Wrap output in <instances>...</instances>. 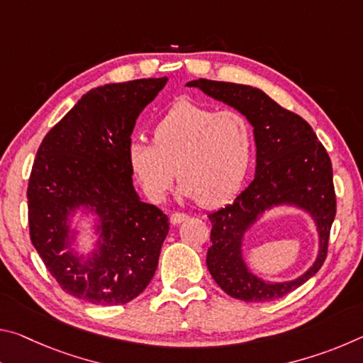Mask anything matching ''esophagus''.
<instances>
[{"label": "esophagus", "instance_id": "1", "mask_svg": "<svg viewBox=\"0 0 363 363\" xmlns=\"http://www.w3.org/2000/svg\"><path fill=\"white\" fill-rule=\"evenodd\" d=\"M189 216L187 214H184V213H173L171 214V224H174V225H177V224H181V223H184V220H186Z\"/></svg>", "mask_w": 363, "mask_h": 363}]
</instances>
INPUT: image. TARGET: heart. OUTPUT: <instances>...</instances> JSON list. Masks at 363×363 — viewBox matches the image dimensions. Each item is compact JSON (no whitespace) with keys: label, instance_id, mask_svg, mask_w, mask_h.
I'll use <instances>...</instances> for the list:
<instances>
[{"label":"heart","instance_id":"obj_1","mask_svg":"<svg viewBox=\"0 0 363 363\" xmlns=\"http://www.w3.org/2000/svg\"><path fill=\"white\" fill-rule=\"evenodd\" d=\"M253 149V128L243 113L181 101L157 123L153 143L133 140L128 162L157 203L164 200L177 174L186 199L216 208L242 187Z\"/></svg>","mask_w":363,"mask_h":363}]
</instances>
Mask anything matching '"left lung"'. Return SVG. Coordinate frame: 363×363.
<instances>
[{
	"label": "left lung",
	"instance_id": "left-lung-1",
	"mask_svg": "<svg viewBox=\"0 0 363 363\" xmlns=\"http://www.w3.org/2000/svg\"><path fill=\"white\" fill-rule=\"evenodd\" d=\"M186 86L199 88L247 116L256 144L255 179L233 203L208 214L213 225L206 255L208 270L214 281L235 299L264 303L285 296L314 277L327 257L330 229L336 214L328 153L309 123L280 107L261 89L205 78ZM279 206H293L310 214L319 233V251L313 266L299 278L269 282L250 272L242 257V243L257 220Z\"/></svg>",
	"mask_w": 363,
	"mask_h": 363
}]
</instances>
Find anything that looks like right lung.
I'll return each mask as SVG.
<instances>
[{
	"instance_id": "add662e5",
	"label": "right lung",
	"mask_w": 363,
	"mask_h": 363,
	"mask_svg": "<svg viewBox=\"0 0 363 363\" xmlns=\"http://www.w3.org/2000/svg\"><path fill=\"white\" fill-rule=\"evenodd\" d=\"M168 78L113 83L86 93L49 131L30 174V240L64 291L99 306L126 304L150 284L168 216L140 200L128 147L140 112ZM96 216V242L76 250L72 218Z\"/></svg>"
}]
</instances>
